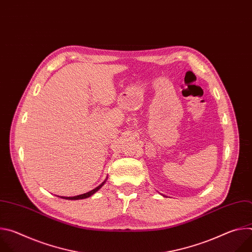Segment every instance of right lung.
Segmentation results:
<instances>
[{
    "label": "right lung",
    "instance_id": "add662e5",
    "mask_svg": "<svg viewBox=\"0 0 252 252\" xmlns=\"http://www.w3.org/2000/svg\"><path fill=\"white\" fill-rule=\"evenodd\" d=\"M105 182V181H104ZM104 182L101 184V185H99L97 188H95L94 189H93V190H91V191H89V192H87V193H84V194H80V195H77V196H73V197H63V198H64V199H83V198H87V197H89V196H91V195H93L94 192H96L102 186H103V184H104Z\"/></svg>",
    "mask_w": 252,
    "mask_h": 252
}]
</instances>
